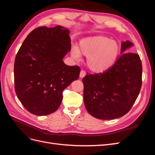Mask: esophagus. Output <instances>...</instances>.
I'll return each instance as SVG.
<instances>
[{"mask_svg":"<svg viewBox=\"0 0 155 155\" xmlns=\"http://www.w3.org/2000/svg\"><path fill=\"white\" fill-rule=\"evenodd\" d=\"M85 75H86V72L85 71V70H81L80 72V78H84L85 76Z\"/></svg>","mask_w":155,"mask_h":155,"instance_id":"1","label":"esophagus"}]
</instances>
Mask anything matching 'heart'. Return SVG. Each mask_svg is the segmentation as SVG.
I'll use <instances>...</instances> for the list:
<instances>
[{
  "instance_id": "obj_1",
  "label": "heart",
  "mask_w": 155,
  "mask_h": 155,
  "mask_svg": "<svg viewBox=\"0 0 155 155\" xmlns=\"http://www.w3.org/2000/svg\"><path fill=\"white\" fill-rule=\"evenodd\" d=\"M120 46L115 41L103 36L90 37L81 40L79 48H72L71 54L74 59L80 54L87 56V64L91 71L105 72L113 66L118 57Z\"/></svg>"
}]
</instances>
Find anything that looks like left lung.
I'll return each mask as SVG.
<instances>
[{
	"label": "left lung",
	"mask_w": 155,
	"mask_h": 155,
	"mask_svg": "<svg viewBox=\"0 0 155 155\" xmlns=\"http://www.w3.org/2000/svg\"><path fill=\"white\" fill-rule=\"evenodd\" d=\"M133 45L121 43V55L103 73L83 78V100L88 113L100 120H112L130 110L142 87V65L138 54L125 52Z\"/></svg>",
	"instance_id": "obj_1"
}]
</instances>
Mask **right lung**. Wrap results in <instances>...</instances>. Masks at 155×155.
Wrapping results in <instances>:
<instances>
[{"label":"right lung","instance_id":"1","mask_svg":"<svg viewBox=\"0 0 155 155\" xmlns=\"http://www.w3.org/2000/svg\"><path fill=\"white\" fill-rule=\"evenodd\" d=\"M68 29L61 26L37 28L28 35L16 55V94L30 113L45 116L58 110L63 92L79 76L80 68L63 59L71 49Z\"/></svg>","mask_w":155,"mask_h":155}]
</instances>
